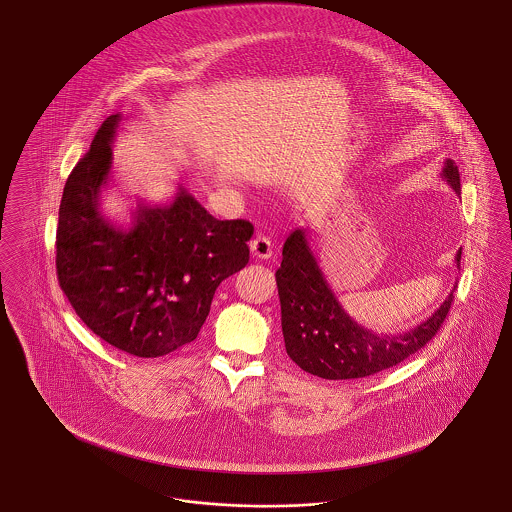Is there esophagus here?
<instances>
[{
    "label": "esophagus",
    "instance_id": "1",
    "mask_svg": "<svg viewBox=\"0 0 512 512\" xmlns=\"http://www.w3.org/2000/svg\"><path fill=\"white\" fill-rule=\"evenodd\" d=\"M249 247H251L253 257H257V259H270L272 257V242L266 236L259 234L257 238L251 240Z\"/></svg>",
    "mask_w": 512,
    "mask_h": 512
}]
</instances>
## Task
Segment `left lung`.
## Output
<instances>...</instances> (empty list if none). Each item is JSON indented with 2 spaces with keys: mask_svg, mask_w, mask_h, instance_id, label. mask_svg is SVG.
<instances>
[{
  "mask_svg": "<svg viewBox=\"0 0 512 512\" xmlns=\"http://www.w3.org/2000/svg\"><path fill=\"white\" fill-rule=\"evenodd\" d=\"M441 176L454 193H461L454 160L444 162ZM282 255L276 283L285 350L302 371L325 380L365 378L399 365L437 335L454 299L456 285L441 306L414 329L378 335L344 310L310 247L306 229H295L287 236ZM459 261L461 249L456 253L458 268Z\"/></svg>",
  "mask_w": 512,
  "mask_h": 512,
  "instance_id": "8db88e82",
  "label": "left lung"
}]
</instances>
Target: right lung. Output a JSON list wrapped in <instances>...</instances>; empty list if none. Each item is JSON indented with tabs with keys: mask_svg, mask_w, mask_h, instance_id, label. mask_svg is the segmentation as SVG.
<instances>
[{
	"mask_svg": "<svg viewBox=\"0 0 512 512\" xmlns=\"http://www.w3.org/2000/svg\"><path fill=\"white\" fill-rule=\"evenodd\" d=\"M121 121L107 117L66 181L56 272L94 335L130 355L160 357L198 336L219 283L249 261L253 225L215 219L183 185L170 204L138 202L130 227L111 221L100 198Z\"/></svg>",
	"mask_w": 512,
	"mask_h": 512,
	"instance_id": "1",
	"label": "right lung"
}]
</instances>
